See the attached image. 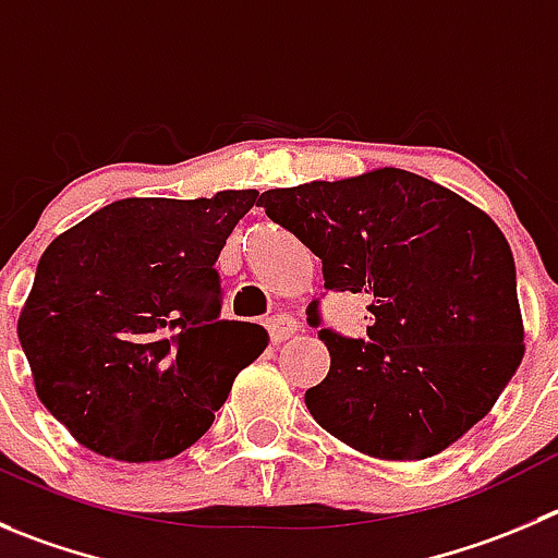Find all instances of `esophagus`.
I'll use <instances>...</instances> for the list:
<instances>
[{
    "label": "esophagus",
    "mask_w": 558,
    "mask_h": 558,
    "mask_svg": "<svg viewBox=\"0 0 558 558\" xmlns=\"http://www.w3.org/2000/svg\"><path fill=\"white\" fill-rule=\"evenodd\" d=\"M295 320L290 315H274L268 317V333H270V342H284L288 337L295 333Z\"/></svg>",
    "instance_id": "34e87169"
}]
</instances>
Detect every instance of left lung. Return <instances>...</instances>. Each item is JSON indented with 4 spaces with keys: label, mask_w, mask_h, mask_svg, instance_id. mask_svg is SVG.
I'll list each match as a JSON object with an SVG mask.
<instances>
[{
    "label": "left lung",
    "mask_w": 558,
    "mask_h": 558,
    "mask_svg": "<svg viewBox=\"0 0 558 558\" xmlns=\"http://www.w3.org/2000/svg\"><path fill=\"white\" fill-rule=\"evenodd\" d=\"M270 221L323 263L326 293L369 301L367 337L306 323L331 353L304 402L364 454L444 452L493 408L523 359L514 259L490 216L405 169L259 194Z\"/></svg>",
    "instance_id": "left-lung-1"
}]
</instances>
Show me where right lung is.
<instances>
[{"label":"right lung","instance_id":"add662e5","mask_svg":"<svg viewBox=\"0 0 558 558\" xmlns=\"http://www.w3.org/2000/svg\"><path fill=\"white\" fill-rule=\"evenodd\" d=\"M257 191L120 199L46 248L19 317L40 402L106 458L167 460L199 441L268 344L221 320L216 259Z\"/></svg>","mask_w":558,"mask_h":558}]
</instances>
